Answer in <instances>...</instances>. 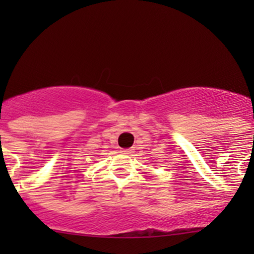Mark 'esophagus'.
Returning a JSON list of instances; mask_svg holds the SVG:
<instances>
[{
    "label": "esophagus",
    "mask_w": 254,
    "mask_h": 254,
    "mask_svg": "<svg viewBox=\"0 0 254 254\" xmlns=\"http://www.w3.org/2000/svg\"><path fill=\"white\" fill-rule=\"evenodd\" d=\"M133 150H135V149H133V148H129V149H124L123 151H122V153H124V154H131Z\"/></svg>",
    "instance_id": "obj_1"
}]
</instances>
